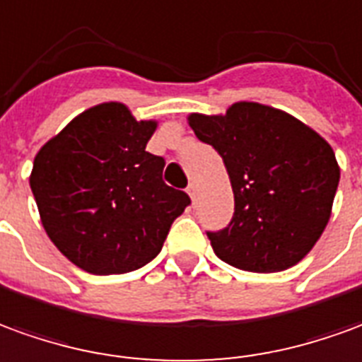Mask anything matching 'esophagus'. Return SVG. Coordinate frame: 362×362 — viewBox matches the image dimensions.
I'll use <instances>...</instances> for the list:
<instances>
[{"label":"esophagus","instance_id":"34e87169","mask_svg":"<svg viewBox=\"0 0 362 362\" xmlns=\"http://www.w3.org/2000/svg\"><path fill=\"white\" fill-rule=\"evenodd\" d=\"M187 193H189V197H191V199L194 201V197H197V185H194V183H191V185L187 187Z\"/></svg>","mask_w":362,"mask_h":362}]
</instances>
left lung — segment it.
I'll return each mask as SVG.
<instances>
[{
    "label": "left lung",
    "instance_id": "left-lung-1",
    "mask_svg": "<svg viewBox=\"0 0 362 362\" xmlns=\"http://www.w3.org/2000/svg\"><path fill=\"white\" fill-rule=\"evenodd\" d=\"M197 138L216 150L234 191V216L206 232L222 261L279 273L316 245L332 216L339 165L332 146L292 115L240 101L224 115H189Z\"/></svg>",
    "mask_w": 362,
    "mask_h": 362
}]
</instances>
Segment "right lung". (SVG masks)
<instances>
[{"instance_id": "right-lung-1", "label": "right lung", "mask_w": 362, "mask_h": 362, "mask_svg": "<svg viewBox=\"0 0 362 362\" xmlns=\"http://www.w3.org/2000/svg\"><path fill=\"white\" fill-rule=\"evenodd\" d=\"M156 128V120H136L127 105H95L35 156L29 181L40 222L62 255L87 273L144 267L191 202L163 183V158L146 152Z\"/></svg>"}]
</instances>
